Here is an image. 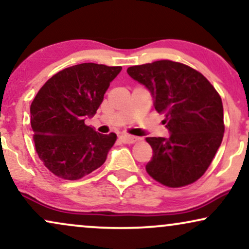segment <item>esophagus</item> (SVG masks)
<instances>
[{"mask_svg": "<svg viewBox=\"0 0 249 249\" xmlns=\"http://www.w3.org/2000/svg\"><path fill=\"white\" fill-rule=\"evenodd\" d=\"M119 139H121V142L124 143H133L137 142L138 138L132 137V136H127V134H123V136L119 137Z\"/></svg>", "mask_w": 249, "mask_h": 249, "instance_id": "esophagus-1", "label": "esophagus"}]
</instances>
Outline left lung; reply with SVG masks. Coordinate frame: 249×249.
Here are the masks:
<instances>
[{
  "label": "left lung",
  "instance_id": "left-lung-1",
  "mask_svg": "<svg viewBox=\"0 0 249 249\" xmlns=\"http://www.w3.org/2000/svg\"><path fill=\"white\" fill-rule=\"evenodd\" d=\"M127 74L151 92L169 132L167 138H146L153 149L147 173L167 187L194 183L209 168L223 140L219 94L199 71L170 60L132 66Z\"/></svg>",
  "mask_w": 249,
  "mask_h": 249
}]
</instances>
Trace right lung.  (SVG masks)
Instances as JSON below:
<instances>
[{
    "instance_id": "add662e5",
    "label": "right lung",
    "mask_w": 249,
    "mask_h": 249,
    "mask_svg": "<svg viewBox=\"0 0 249 249\" xmlns=\"http://www.w3.org/2000/svg\"><path fill=\"white\" fill-rule=\"evenodd\" d=\"M121 66L88 62L60 71L36 95L30 113L36 151L54 175L79 179L106 162L115 133L87 126Z\"/></svg>"
}]
</instances>
